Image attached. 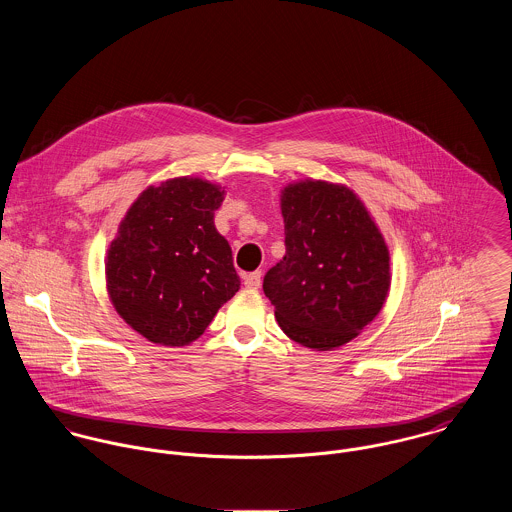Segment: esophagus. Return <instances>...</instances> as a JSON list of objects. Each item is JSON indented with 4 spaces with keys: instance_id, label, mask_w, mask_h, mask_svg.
I'll use <instances>...</instances> for the list:
<instances>
[{
    "instance_id": "esophagus-1",
    "label": "esophagus",
    "mask_w": 512,
    "mask_h": 512,
    "mask_svg": "<svg viewBox=\"0 0 512 512\" xmlns=\"http://www.w3.org/2000/svg\"><path fill=\"white\" fill-rule=\"evenodd\" d=\"M243 284L245 288H251V290H257L261 286V273L255 271V273H249L243 277Z\"/></svg>"
}]
</instances>
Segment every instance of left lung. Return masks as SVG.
<instances>
[{
	"label": "left lung",
	"instance_id": "obj_1",
	"mask_svg": "<svg viewBox=\"0 0 512 512\" xmlns=\"http://www.w3.org/2000/svg\"><path fill=\"white\" fill-rule=\"evenodd\" d=\"M281 210L286 253L265 275V296L290 340L316 351L340 347L385 304L387 243L363 202L341 184H288Z\"/></svg>",
	"mask_w": 512,
	"mask_h": 512
}]
</instances>
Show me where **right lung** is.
Masks as SVG:
<instances>
[{
  "mask_svg": "<svg viewBox=\"0 0 512 512\" xmlns=\"http://www.w3.org/2000/svg\"><path fill=\"white\" fill-rule=\"evenodd\" d=\"M224 194L202 178H171L143 190L121 220L106 257L108 292L143 338L188 345L239 290L231 247L214 226Z\"/></svg>",
  "mask_w": 512,
  "mask_h": 512,
  "instance_id": "right-lung-1",
  "label": "right lung"
}]
</instances>
